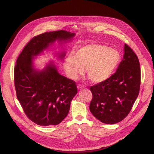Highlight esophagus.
Instances as JSON below:
<instances>
[{
  "instance_id": "1",
  "label": "esophagus",
  "mask_w": 154,
  "mask_h": 154,
  "mask_svg": "<svg viewBox=\"0 0 154 154\" xmlns=\"http://www.w3.org/2000/svg\"><path fill=\"white\" fill-rule=\"evenodd\" d=\"M77 88H78L79 90H82V89L83 88V86L82 85H77Z\"/></svg>"
}]
</instances>
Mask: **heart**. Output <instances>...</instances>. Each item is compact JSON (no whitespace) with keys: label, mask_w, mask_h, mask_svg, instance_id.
<instances>
[{"label":"heart","mask_w":154,"mask_h":154,"mask_svg":"<svg viewBox=\"0 0 154 154\" xmlns=\"http://www.w3.org/2000/svg\"><path fill=\"white\" fill-rule=\"evenodd\" d=\"M119 52L100 44H90L79 48L65 60L64 67L68 77L75 80L86 72L92 82L100 83L114 73L120 61Z\"/></svg>","instance_id":"heart-1"}]
</instances>
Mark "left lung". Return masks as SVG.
Instances as JSON below:
<instances>
[{"label": "left lung", "instance_id": "left-lung-1", "mask_svg": "<svg viewBox=\"0 0 154 154\" xmlns=\"http://www.w3.org/2000/svg\"><path fill=\"white\" fill-rule=\"evenodd\" d=\"M141 70L138 57L127 45L123 59L115 74L90 87L93 99L90 109L98 120L113 124L130 113L140 91Z\"/></svg>", "mask_w": 154, "mask_h": 154}]
</instances>
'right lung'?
<instances>
[{
    "instance_id": "right-lung-1",
    "label": "right lung",
    "mask_w": 154,
    "mask_h": 154,
    "mask_svg": "<svg viewBox=\"0 0 154 154\" xmlns=\"http://www.w3.org/2000/svg\"><path fill=\"white\" fill-rule=\"evenodd\" d=\"M75 35L58 30L34 36L17 59L14 74L17 98L28 118L38 125L60 124L68 115L77 88L74 81L58 72L53 62L39 71L33 67V58L57 40L71 39ZM64 55L63 52L59 57Z\"/></svg>"
}]
</instances>
